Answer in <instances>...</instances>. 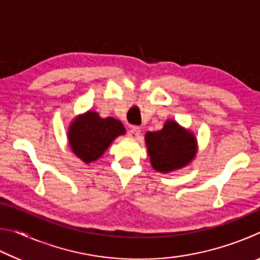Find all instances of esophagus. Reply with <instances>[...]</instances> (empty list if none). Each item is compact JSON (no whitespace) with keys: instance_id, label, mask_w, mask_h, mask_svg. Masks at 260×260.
<instances>
[{"instance_id":"34e87169","label":"esophagus","mask_w":260,"mask_h":260,"mask_svg":"<svg viewBox=\"0 0 260 260\" xmlns=\"http://www.w3.org/2000/svg\"><path fill=\"white\" fill-rule=\"evenodd\" d=\"M140 134H141V129L139 127H132V128L128 131V133H127V135H128L131 139H138Z\"/></svg>"}]
</instances>
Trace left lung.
<instances>
[{"mask_svg": "<svg viewBox=\"0 0 260 260\" xmlns=\"http://www.w3.org/2000/svg\"><path fill=\"white\" fill-rule=\"evenodd\" d=\"M146 144L152 167L160 173L182 169L193 159L197 150L193 134L174 120H167L160 131L148 132Z\"/></svg>", "mask_w": 260, "mask_h": 260, "instance_id": "left-lung-1", "label": "left lung"}]
</instances>
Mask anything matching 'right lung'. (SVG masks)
Listing matches in <instances>:
<instances>
[{
    "mask_svg": "<svg viewBox=\"0 0 260 260\" xmlns=\"http://www.w3.org/2000/svg\"><path fill=\"white\" fill-rule=\"evenodd\" d=\"M125 133L121 121L112 117L103 119L98 112L87 111L71 122L68 139L74 155L88 164L99 159L112 141Z\"/></svg>",
    "mask_w": 260,
    "mask_h": 260,
    "instance_id": "right-lung-1",
    "label": "right lung"
}]
</instances>
